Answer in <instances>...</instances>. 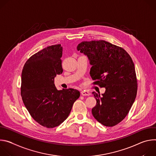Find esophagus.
<instances>
[{"instance_id":"1","label":"esophagus","mask_w":156,"mask_h":156,"mask_svg":"<svg viewBox=\"0 0 156 156\" xmlns=\"http://www.w3.org/2000/svg\"><path fill=\"white\" fill-rule=\"evenodd\" d=\"M81 94L83 96H90V95H91V93L90 92L87 91H85V90L82 91L81 92Z\"/></svg>"}]
</instances>
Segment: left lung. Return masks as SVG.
I'll list each match as a JSON object with an SVG mask.
<instances>
[{
    "label": "left lung",
    "mask_w": 156,
    "mask_h": 156,
    "mask_svg": "<svg viewBox=\"0 0 156 156\" xmlns=\"http://www.w3.org/2000/svg\"><path fill=\"white\" fill-rule=\"evenodd\" d=\"M77 50L86 55L90 65V75L95 84L105 92H93L96 105L92 109L94 117L106 126H113L128 114L137 94L135 65L122 48L105 41H83Z\"/></svg>",
    "instance_id": "obj_1"
}]
</instances>
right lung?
I'll use <instances>...</instances> for the list:
<instances>
[{
	"label": "right lung",
	"mask_w": 156,
	"mask_h": 156,
	"mask_svg": "<svg viewBox=\"0 0 156 156\" xmlns=\"http://www.w3.org/2000/svg\"><path fill=\"white\" fill-rule=\"evenodd\" d=\"M62 52L60 44L41 50L27 60L21 73L23 102L33 119L49 128L66 119L80 96L74 89L58 91L54 84L56 75L63 72Z\"/></svg>",
	"instance_id": "obj_1"
}]
</instances>
